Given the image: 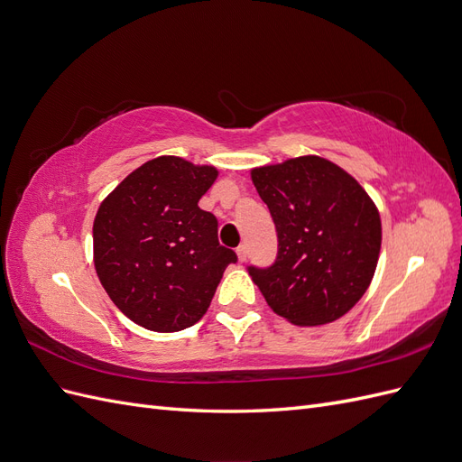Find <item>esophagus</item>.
Listing matches in <instances>:
<instances>
[{
  "label": "esophagus",
  "instance_id": "obj_1",
  "mask_svg": "<svg viewBox=\"0 0 462 462\" xmlns=\"http://www.w3.org/2000/svg\"><path fill=\"white\" fill-rule=\"evenodd\" d=\"M246 256H248V253H246V245H241L239 248H236V258H239L241 262H245V260H246Z\"/></svg>",
  "mask_w": 462,
  "mask_h": 462
}]
</instances>
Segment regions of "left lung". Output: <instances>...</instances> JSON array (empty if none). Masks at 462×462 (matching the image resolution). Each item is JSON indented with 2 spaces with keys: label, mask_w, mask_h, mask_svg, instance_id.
<instances>
[{
  "label": "left lung",
  "mask_w": 462,
  "mask_h": 462,
  "mask_svg": "<svg viewBox=\"0 0 462 462\" xmlns=\"http://www.w3.org/2000/svg\"><path fill=\"white\" fill-rule=\"evenodd\" d=\"M277 229V260L250 268L270 309L295 326H324L362 299L382 248L380 209L358 180L321 156L250 170Z\"/></svg>",
  "instance_id": "8db88e82"
}]
</instances>
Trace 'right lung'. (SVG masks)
I'll return each mask as SVG.
<instances>
[{"label": "right lung", "mask_w": 462, "mask_h": 462, "mask_svg": "<svg viewBox=\"0 0 462 462\" xmlns=\"http://www.w3.org/2000/svg\"><path fill=\"white\" fill-rule=\"evenodd\" d=\"M214 165L153 158L102 200L94 217V268L109 299L134 324L171 333L206 314L233 250L217 241V219L199 202Z\"/></svg>", "instance_id": "right-lung-1"}]
</instances>
